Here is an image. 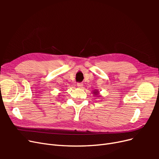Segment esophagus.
<instances>
[{
  "label": "esophagus",
  "mask_w": 159,
  "mask_h": 159,
  "mask_svg": "<svg viewBox=\"0 0 159 159\" xmlns=\"http://www.w3.org/2000/svg\"><path fill=\"white\" fill-rule=\"evenodd\" d=\"M83 85H83L82 83H78V84H77V86H78V87L80 88H82Z\"/></svg>",
  "instance_id": "1"
}]
</instances>
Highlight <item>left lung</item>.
Here are the masks:
<instances>
[{
    "instance_id": "left-lung-1",
    "label": "left lung",
    "mask_w": 159,
    "mask_h": 159,
    "mask_svg": "<svg viewBox=\"0 0 159 159\" xmlns=\"http://www.w3.org/2000/svg\"><path fill=\"white\" fill-rule=\"evenodd\" d=\"M93 93L94 96H97V97H100L99 91H98V89H94L93 91Z\"/></svg>"
}]
</instances>
